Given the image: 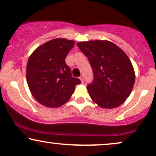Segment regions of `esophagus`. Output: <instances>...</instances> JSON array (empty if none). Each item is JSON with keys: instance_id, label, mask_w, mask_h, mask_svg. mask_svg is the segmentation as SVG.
<instances>
[{"instance_id": "obj_1", "label": "esophagus", "mask_w": 156, "mask_h": 156, "mask_svg": "<svg viewBox=\"0 0 156 156\" xmlns=\"http://www.w3.org/2000/svg\"><path fill=\"white\" fill-rule=\"evenodd\" d=\"M80 80H81V82H82V83L84 82V76H80Z\"/></svg>"}]
</instances>
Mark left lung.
Returning a JSON list of instances; mask_svg holds the SVG:
<instances>
[{"instance_id":"obj_1","label":"left lung","mask_w":156,"mask_h":156,"mask_svg":"<svg viewBox=\"0 0 156 156\" xmlns=\"http://www.w3.org/2000/svg\"><path fill=\"white\" fill-rule=\"evenodd\" d=\"M77 46L93 69L94 81L87 86L92 101L104 108L121 105L135 82V72L126 54L108 40L80 42Z\"/></svg>"}]
</instances>
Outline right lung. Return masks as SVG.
Listing matches in <instances>:
<instances>
[{
  "label": "right lung",
  "instance_id": "add662e5",
  "mask_svg": "<svg viewBox=\"0 0 156 156\" xmlns=\"http://www.w3.org/2000/svg\"><path fill=\"white\" fill-rule=\"evenodd\" d=\"M74 40L56 38L42 44L30 56L26 77L30 91L40 104L57 108L67 103L81 81L72 76L65 58Z\"/></svg>",
  "mask_w": 156,
  "mask_h": 156
}]
</instances>
